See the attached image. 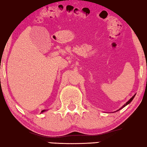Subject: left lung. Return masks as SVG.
Listing matches in <instances>:
<instances>
[{"mask_svg":"<svg viewBox=\"0 0 147 147\" xmlns=\"http://www.w3.org/2000/svg\"><path fill=\"white\" fill-rule=\"evenodd\" d=\"M134 96H135V95H134ZM134 96H132V97L131 98H130V99L129 100H128V101L127 102H126V103L125 104H124V105L123 106H122V108H120L119 110H120V109H122V108H123L124 107H125V106H126V105H127V104H129V103H130V102H131V101H132V100H133V98H134Z\"/></svg>","mask_w":147,"mask_h":147,"instance_id":"8db88e82","label":"left lung"}]
</instances>
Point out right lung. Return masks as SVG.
<instances>
[{"label": "right lung", "mask_w": 147, "mask_h": 147, "mask_svg": "<svg viewBox=\"0 0 147 147\" xmlns=\"http://www.w3.org/2000/svg\"><path fill=\"white\" fill-rule=\"evenodd\" d=\"M44 111H45V110H43V111H42V112H44Z\"/></svg>", "instance_id": "obj_1"}]
</instances>
